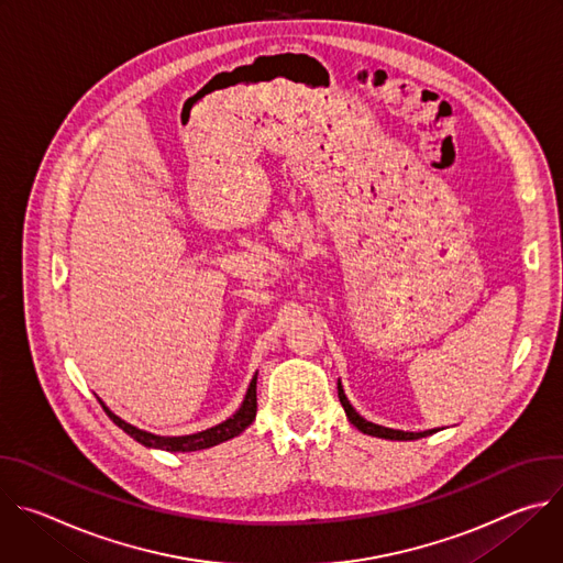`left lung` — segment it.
<instances>
[{"instance_id": "obj_1", "label": "left lung", "mask_w": 563, "mask_h": 563, "mask_svg": "<svg viewBox=\"0 0 563 563\" xmlns=\"http://www.w3.org/2000/svg\"><path fill=\"white\" fill-rule=\"evenodd\" d=\"M339 398H341V406L345 408V415L350 419V423L354 428H358L363 434H369V437H378V439H389V441H417V439H423V437H430L434 434L437 430H426V432H404V430H391V428H383V426H376L372 421H365L347 400L345 391H343V385L339 380Z\"/></svg>"}]
</instances>
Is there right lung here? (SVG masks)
<instances>
[{
	"instance_id": "add662e5",
	"label": "right lung",
	"mask_w": 563,
	"mask_h": 563,
	"mask_svg": "<svg viewBox=\"0 0 563 563\" xmlns=\"http://www.w3.org/2000/svg\"><path fill=\"white\" fill-rule=\"evenodd\" d=\"M256 380H258V372L256 376L252 378L250 383V389L245 394V400L243 406L238 408V412L233 417H229L227 421L209 428V430H202V432H196V434H187V437H157V434H151V432H144L126 421H122L118 415H113L102 400V408L104 412L109 415V419L122 428L129 437H133L137 443H142L144 448H155V450H167V452H196V450H207V448H213L218 443H224L238 434H243L256 419V410H258V398H256Z\"/></svg>"
}]
</instances>
